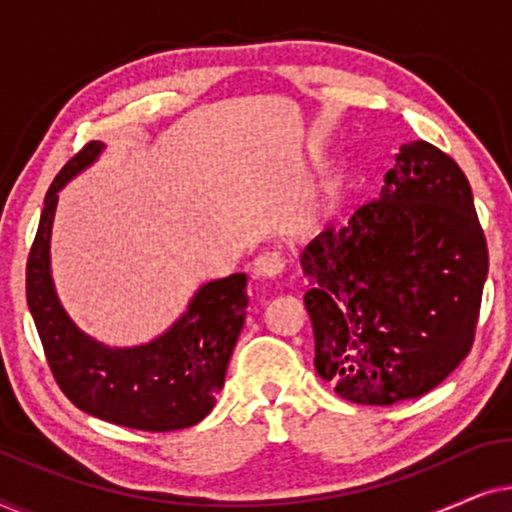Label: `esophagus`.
Wrapping results in <instances>:
<instances>
[{
    "mask_svg": "<svg viewBox=\"0 0 512 512\" xmlns=\"http://www.w3.org/2000/svg\"><path fill=\"white\" fill-rule=\"evenodd\" d=\"M286 268V256L282 251H263L254 261V275L261 279H275Z\"/></svg>",
    "mask_w": 512,
    "mask_h": 512,
    "instance_id": "34e87169",
    "label": "esophagus"
}]
</instances>
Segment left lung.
<instances>
[{"label":"left lung","instance_id":"left-lung-1","mask_svg":"<svg viewBox=\"0 0 512 512\" xmlns=\"http://www.w3.org/2000/svg\"><path fill=\"white\" fill-rule=\"evenodd\" d=\"M384 181L300 256L314 368L361 405L424 396L466 359L489 263L471 184L445 151L403 144Z\"/></svg>","mask_w":512,"mask_h":512}]
</instances>
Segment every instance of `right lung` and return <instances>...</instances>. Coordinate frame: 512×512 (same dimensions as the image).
Segmentation results:
<instances>
[{"label": "right lung", "mask_w": 512, "mask_h": 512, "mask_svg": "<svg viewBox=\"0 0 512 512\" xmlns=\"http://www.w3.org/2000/svg\"><path fill=\"white\" fill-rule=\"evenodd\" d=\"M102 149L88 142L48 188L27 256V305L53 380L76 408L137 431L186 429L209 415L226 380L249 303L247 275L202 286L184 317L149 345L111 349L81 333L55 296L48 242L58 191Z\"/></svg>", "instance_id": "1"}]
</instances>
